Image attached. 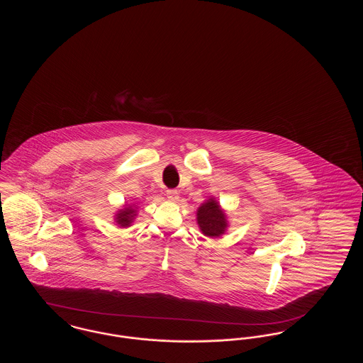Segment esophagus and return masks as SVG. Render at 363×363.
<instances>
[{"label": "esophagus", "instance_id": "obj_1", "mask_svg": "<svg viewBox=\"0 0 363 363\" xmlns=\"http://www.w3.org/2000/svg\"><path fill=\"white\" fill-rule=\"evenodd\" d=\"M166 194H167V199H169V200H173V201H177V200H178V197H179L178 190L175 189L167 190V191H166Z\"/></svg>", "mask_w": 363, "mask_h": 363}]
</instances>
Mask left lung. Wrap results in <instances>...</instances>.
<instances>
[{"label": "left lung", "mask_w": 363, "mask_h": 363, "mask_svg": "<svg viewBox=\"0 0 363 363\" xmlns=\"http://www.w3.org/2000/svg\"><path fill=\"white\" fill-rule=\"evenodd\" d=\"M197 223L200 225L203 234L211 238L222 235L227 227L225 213L213 199H209L207 203H204L199 208Z\"/></svg>", "instance_id": "1"}]
</instances>
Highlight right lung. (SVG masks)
<instances>
[{
    "mask_svg": "<svg viewBox=\"0 0 363 363\" xmlns=\"http://www.w3.org/2000/svg\"><path fill=\"white\" fill-rule=\"evenodd\" d=\"M135 215H136V213H135V209H133V208H123L122 211H120V213L117 215V223L121 225V227H128V225L132 223Z\"/></svg>",
    "mask_w": 363,
    "mask_h": 363,
    "instance_id": "right-lung-1",
    "label": "right lung"
}]
</instances>
